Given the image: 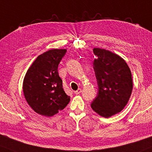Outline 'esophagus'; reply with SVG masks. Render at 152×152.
Listing matches in <instances>:
<instances>
[{
  "label": "esophagus",
  "mask_w": 152,
  "mask_h": 152,
  "mask_svg": "<svg viewBox=\"0 0 152 152\" xmlns=\"http://www.w3.org/2000/svg\"><path fill=\"white\" fill-rule=\"evenodd\" d=\"M81 92H82V90L80 89V88H79V89H78L76 91H74V93L76 94V95H78V94H80Z\"/></svg>",
  "instance_id": "1"
}]
</instances>
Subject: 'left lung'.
Masks as SVG:
<instances>
[{"label":"left lung","mask_w":152,"mask_h":152,"mask_svg":"<svg viewBox=\"0 0 152 152\" xmlns=\"http://www.w3.org/2000/svg\"><path fill=\"white\" fill-rule=\"evenodd\" d=\"M93 62L98 92L91 108L99 116L109 118L126 106L132 90L130 69L126 61L116 53L94 48Z\"/></svg>","instance_id":"8db88e82"}]
</instances>
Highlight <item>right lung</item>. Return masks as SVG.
Masks as SVG:
<instances>
[{
	"label": "right lung",
	"instance_id": "obj_1",
	"mask_svg": "<svg viewBox=\"0 0 152 152\" xmlns=\"http://www.w3.org/2000/svg\"><path fill=\"white\" fill-rule=\"evenodd\" d=\"M66 52V49H53L41 54L25 74L23 80L25 99L35 112L42 116H54L70 101L57 72Z\"/></svg>",
	"mask_w": 152,
	"mask_h": 152
}]
</instances>
